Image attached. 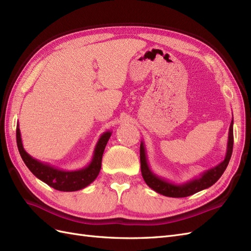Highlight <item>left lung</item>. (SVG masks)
Here are the masks:
<instances>
[{
  "label": "left lung",
  "instance_id": "1",
  "mask_svg": "<svg viewBox=\"0 0 251 251\" xmlns=\"http://www.w3.org/2000/svg\"><path fill=\"white\" fill-rule=\"evenodd\" d=\"M233 147V118L230 123L229 132H228V141H227V150L224 160L214 166L209 170L203 172L199 177L189 180L185 183L176 184L166 179L157 176L151 170L146 148L144 143L141 141L140 143V164H141V174L142 177L146 181V183L158 194H161L166 197H172V198H184V197L194 195L205 188H208L214 185L216 182L222 176L224 171L226 170L227 165L229 163L230 157L232 154Z\"/></svg>",
  "mask_w": 251,
  "mask_h": 251
}]
</instances>
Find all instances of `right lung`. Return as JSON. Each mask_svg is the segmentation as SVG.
<instances>
[{
    "label": "right lung",
    "mask_w": 251,
    "mask_h": 251,
    "mask_svg": "<svg viewBox=\"0 0 251 251\" xmlns=\"http://www.w3.org/2000/svg\"><path fill=\"white\" fill-rule=\"evenodd\" d=\"M111 135V131H107L101 134L94 149L92 160L86 168L76 171H64L30 156L23 147L21 131L19 125L17 126V144L23 161L25 162L27 168L36 178H39L49 186L60 192L79 191V189L87 187L97 178L101 169L103 151Z\"/></svg>",
    "instance_id": "right-lung-1"
}]
</instances>
